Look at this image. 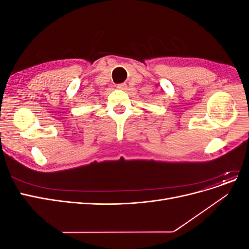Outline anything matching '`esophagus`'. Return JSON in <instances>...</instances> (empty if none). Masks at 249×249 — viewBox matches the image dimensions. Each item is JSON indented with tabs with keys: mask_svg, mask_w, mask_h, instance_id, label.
I'll return each instance as SVG.
<instances>
[{
	"mask_svg": "<svg viewBox=\"0 0 249 249\" xmlns=\"http://www.w3.org/2000/svg\"><path fill=\"white\" fill-rule=\"evenodd\" d=\"M116 88L124 90V89H126V84H124V83H123V84H118V85H116Z\"/></svg>",
	"mask_w": 249,
	"mask_h": 249,
	"instance_id": "esophagus-1",
	"label": "esophagus"
}]
</instances>
